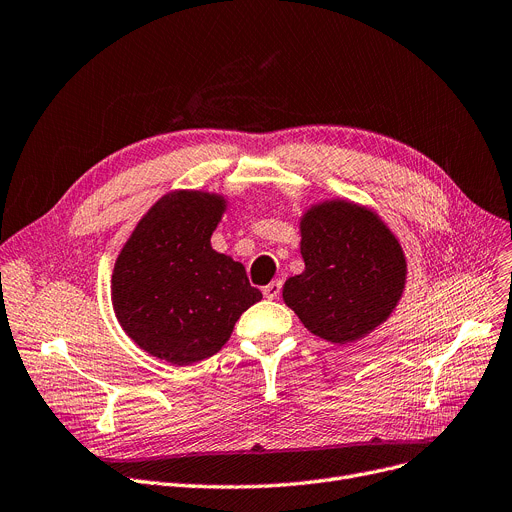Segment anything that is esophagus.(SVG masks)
<instances>
[{
    "label": "esophagus",
    "mask_w": 512,
    "mask_h": 512,
    "mask_svg": "<svg viewBox=\"0 0 512 512\" xmlns=\"http://www.w3.org/2000/svg\"><path fill=\"white\" fill-rule=\"evenodd\" d=\"M280 292H282V282H280V280H274V282H270V284H267V286L263 288V297L274 301V299L280 297Z\"/></svg>",
    "instance_id": "obj_1"
}]
</instances>
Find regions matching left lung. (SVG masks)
Returning a JSON list of instances; mask_svg holds the SVG:
<instances>
[{"label": "left lung", "instance_id": "1", "mask_svg": "<svg viewBox=\"0 0 512 512\" xmlns=\"http://www.w3.org/2000/svg\"><path fill=\"white\" fill-rule=\"evenodd\" d=\"M305 270L284 282L282 299L301 324L332 344H351L396 311L407 257L378 211L348 199L309 205L301 220Z\"/></svg>", "mask_w": 512, "mask_h": 512}]
</instances>
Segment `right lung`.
Returning a JSON list of instances; mask_svg holds the SVG:
<instances>
[{
	"instance_id": "right-lung-1",
	"label": "right lung",
	"mask_w": 512,
	"mask_h": 512,
	"mask_svg": "<svg viewBox=\"0 0 512 512\" xmlns=\"http://www.w3.org/2000/svg\"><path fill=\"white\" fill-rule=\"evenodd\" d=\"M228 209L222 193L178 188L134 226L112 274V305L126 336L176 367L215 355L263 294L245 265L211 247Z\"/></svg>"
}]
</instances>
